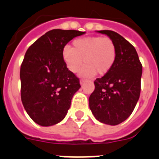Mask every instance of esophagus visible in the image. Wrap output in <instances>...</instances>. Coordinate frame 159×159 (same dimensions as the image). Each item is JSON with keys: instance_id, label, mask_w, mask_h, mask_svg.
Listing matches in <instances>:
<instances>
[{"instance_id": "1", "label": "esophagus", "mask_w": 159, "mask_h": 159, "mask_svg": "<svg viewBox=\"0 0 159 159\" xmlns=\"http://www.w3.org/2000/svg\"><path fill=\"white\" fill-rule=\"evenodd\" d=\"M85 80L84 79H80V84L82 85V84H84V82H85Z\"/></svg>"}]
</instances>
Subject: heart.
Here are the masks:
<instances>
[{
  "instance_id": "obj_1",
  "label": "heart",
  "mask_w": 159,
  "mask_h": 159,
  "mask_svg": "<svg viewBox=\"0 0 159 159\" xmlns=\"http://www.w3.org/2000/svg\"><path fill=\"white\" fill-rule=\"evenodd\" d=\"M66 67L75 73L82 65L80 75L93 76L96 73L104 75L112 69L116 61L117 48L114 40L107 36H87L72 42V48L64 46L61 52Z\"/></svg>"
}]
</instances>
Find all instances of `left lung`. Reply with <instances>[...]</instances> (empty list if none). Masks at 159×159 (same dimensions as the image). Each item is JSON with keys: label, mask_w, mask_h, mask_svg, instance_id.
Returning a JSON list of instances; mask_svg holds the SVG:
<instances>
[{"label": "left lung", "mask_w": 159, "mask_h": 159, "mask_svg": "<svg viewBox=\"0 0 159 159\" xmlns=\"http://www.w3.org/2000/svg\"><path fill=\"white\" fill-rule=\"evenodd\" d=\"M98 32L114 40L117 57L112 69L94 81L89 108L98 121L117 125L129 117L138 102L142 65L136 48L122 35L110 30Z\"/></svg>", "instance_id": "left-lung-1"}]
</instances>
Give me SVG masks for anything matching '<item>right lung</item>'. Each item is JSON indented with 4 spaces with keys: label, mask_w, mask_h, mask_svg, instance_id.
I'll list each match as a JSON object with an SVG mask.
<instances>
[{
    "label": "right lung",
    "mask_w": 159,
    "mask_h": 159,
    "mask_svg": "<svg viewBox=\"0 0 159 159\" xmlns=\"http://www.w3.org/2000/svg\"><path fill=\"white\" fill-rule=\"evenodd\" d=\"M75 30L53 29L28 48L20 68L21 99L31 119L48 127L61 122L80 88V80L68 70L62 48L84 34Z\"/></svg>",
    "instance_id": "right-lung-1"
}]
</instances>
